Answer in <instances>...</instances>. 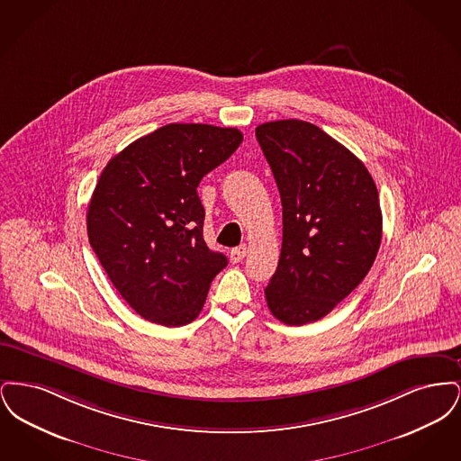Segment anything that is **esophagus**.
<instances>
[{
  "instance_id": "esophagus-1",
  "label": "esophagus",
  "mask_w": 461,
  "mask_h": 461,
  "mask_svg": "<svg viewBox=\"0 0 461 461\" xmlns=\"http://www.w3.org/2000/svg\"><path fill=\"white\" fill-rule=\"evenodd\" d=\"M247 256V247L245 245H240V247H235V249H231V252H230V259H231V263H240L241 259Z\"/></svg>"
}]
</instances>
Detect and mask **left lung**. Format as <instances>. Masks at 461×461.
Listing matches in <instances>:
<instances>
[{
  "instance_id": "obj_1",
  "label": "left lung",
  "mask_w": 461,
  "mask_h": 461,
  "mask_svg": "<svg viewBox=\"0 0 461 461\" xmlns=\"http://www.w3.org/2000/svg\"><path fill=\"white\" fill-rule=\"evenodd\" d=\"M256 138L284 207L266 303L275 318L301 327L327 316L370 271L382 240L378 192L365 164L311 122H264Z\"/></svg>"
}]
</instances>
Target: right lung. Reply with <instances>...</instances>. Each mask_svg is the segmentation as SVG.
<instances>
[{
	"label": "right lung",
	"mask_w": 461,
	"mask_h": 461,
	"mask_svg": "<svg viewBox=\"0 0 461 461\" xmlns=\"http://www.w3.org/2000/svg\"><path fill=\"white\" fill-rule=\"evenodd\" d=\"M243 140L235 128L167 124L112 157L88 205V239L110 282L145 320L192 323L228 264L203 240L200 179Z\"/></svg>",
	"instance_id": "right-lung-1"
}]
</instances>
